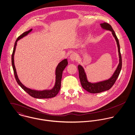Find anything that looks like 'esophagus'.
<instances>
[{
    "mask_svg": "<svg viewBox=\"0 0 135 135\" xmlns=\"http://www.w3.org/2000/svg\"><path fill=\"white\" fill-rule=\"evenodd\" d=\"M70 58L72 61H75V60H77L78 56L75 53H73L72 54H71V55L70 56Z\"/></svg>",
    "mask_w": 135,
    "mask_h": 135,
    "instance_id": "34e87169",
    "label": "esophagus"
}]
</instances>
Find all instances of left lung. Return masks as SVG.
Here are the masks:
<instances>
[{
  "instance_id": "left-lung-1",
  "label": "left lung",
  "mask_w": 135,
  "mask_h": 135,
  "mask_svg": "<svg viewBox=\"0 0 135 135\" xmlns=\"http://www.w3.org/2000/svg\"><path fill=\"white\" fill-rule=\"evenodd\" d=\"M101 27H103V28H105L108 30H110L114 37H115L116 41L117 42V46H118V53H119V63L118 65V67L115 70V73H114L112 77L108 80H105V81H101L99 82L98 83H92L90 82H89L86 77V75L84 71L83 68L80 65H78V68L79 70V79L81 82V85L82 88L85 89L86 91L90 93H100L107 90H108L110 89L115 82L116 81L119 73L120 72L121 69H122V56L120 54V46H119V41L116 35V34L113 30V28L112 26L107 22H104L103 23L101 24Z\"/></svg>"
}]
</instances>
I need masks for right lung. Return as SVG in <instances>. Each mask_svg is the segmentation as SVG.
<instances>
[{
  "instance_id": "right-lung-1",
  "label": "right lung",
  "mask_w": 135,
  "mask_h": 135,
  "mask_svg": "<svg viewBox=\"0 0 135 135\" xmlns=\"http://www.w3.org/2000/svg\"><path fill=\"white\" fill-rule=\"evenodd\" d=\"M32 29H30L28 31L25 32L23 33L21 35H20L16 40L15 45H14V48L13 50V52L11 56V61H12V68L13 69V72H14V75L15 77L16 78V80L18 83V84L26 91L27 92V93L31 97L35 98H37V99H49V98H52L55 97L59 92L60 86H61V78H62V71L65 68V67L67 66L68 65V61L67 59H64L62 61H61L57 66L56 69V83L55 85L54 86L53 89H52L51 90H44V91H35V90H32L31 89H28L27 87H26L25 85H23L20 80H19L17 75V72L15 68V66L14 64V54L16 50V47L17 45V42L18 40H19L20 38L22 37H24L25 36L27 35L28 33H30Z\"/></svg>"
}]
</instances>
